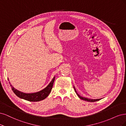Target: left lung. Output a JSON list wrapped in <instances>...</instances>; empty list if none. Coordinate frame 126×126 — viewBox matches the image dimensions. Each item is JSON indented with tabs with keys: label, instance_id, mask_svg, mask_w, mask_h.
Wrapping results in <instances>:
<instances>
[{
	"label": "left lung",
	"instance_id": "1",
	"mask_svg": "<svg viewBox=\"0 0 126 126\" xmlns=\"http://www.w3.org/2000/svg\"><path fill=\"white\" fill-rule=\"evenodd\" d=\"M74 90H75V92H76V94L78 95V96H79V98L80 99H82V100H85V101H90V102H95V101H98V100H100V99H101H101L100 98V99H93L87 98H86V97H82V96H80L79 94H78V93H77V92H76V89L75 88L74 86Z\"/></svg>",
	"mask_w": 126,
	"mask_h": 126
}]
</instances>
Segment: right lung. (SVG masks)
<instances>
[{"instance_id":"right-lung-1","label":"right lung","mask_w":126,"mask_h":126,"mask_svg":"<svg viewBox=\"0 0 126 126\" xmlns=\"http://www.w3.org/2000/svg\"><path fill=\"white\" fill-rule=\"evenodd\" d=\"M55 78V76L53 77V79H52L50 83L48 84L47 86L44 89H43V90L37 92L32 93H26L19 91L17 90V89L14 88L13 86V85H11L10 82L9 83L12 90H13L15 94L18 97H19V98L29 101H39L46 98L48 95H49L50 92H51Z\"/></svg>"}]
</instances>
